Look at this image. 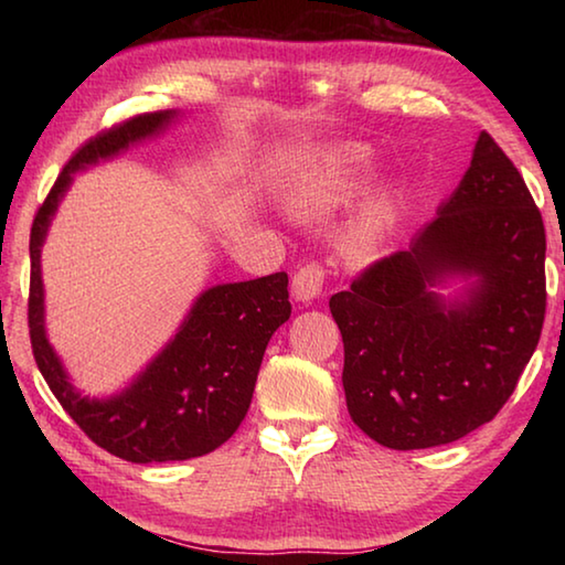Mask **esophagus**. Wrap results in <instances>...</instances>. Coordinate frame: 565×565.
Instances as JSON below:
<instances>
[{"label":"esophagus","mask_w":565,"mask_h":565,"mask_svg":"<svg viewBox=\"0 0 565 565\" xmlns=\"http://www.w3.org/2000/svg\"><path fill=\"white\" fill-rule=\"evenodd\" d=\"M323 279H327V271L319 264H306L299 271L294 274L291 281V294L296 301L311 303L323 289Z\"/></svg>","instance_id":"34e87169"}]
</instances>
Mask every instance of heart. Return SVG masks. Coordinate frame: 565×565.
Instances as JSON below:
<instances>
[{
  "label": "heart",
  "instance_id": "heart-1",
  "mask_svg": "<svg viewBox=\"0 0 565 565\" xmlns=\"http://www.w3.org/2000/svg\"><path fill=\"white\" fill-rule=\"evenodd\" d=\"M369 161L353 147H333L321 151L294 169L284 184L286 212L306 222L327 218L341 204L356 194ZM398 214V189L394 184H381L359 214L351 218L341 234V254L351 264H369L384 252L391 232H394Z\"/></svg>",
  "mask_w": 565,
  "mask_h": 565
}]
</instances>
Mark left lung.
<instances>
[{
	"mask_svg": "<svg viewBox=\"0 0 565 565\" xmlns=\"http://www.w3.org/2000/svg\"><path fill=\"white\" fill-rule=\"evenodd\" d=\"M543 264L541 212L481 131L461 184L406 252L331 296L353 424L396 451L451 444L489 424L539 347ZM451 280L465 289L438 295Z\"/></svg>",
	"mask_w": 565,
	"mask_h": 565,
	"instance_id": "left-lung-1",
	"label": "left lung"
}]
</instances>
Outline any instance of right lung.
<instances>
[{"label":"right lung","instance_id":"1","mask_svg":"<svg viewBox=\"0 0 565 565\" xmlns=\"http://www.w3.org/2000/svg\"><path fill=\"white\" fill-rule=\"evenodd\" d=\"M179 111L139 114L89 139L64 167L34 216L30 236V337L52 394L104 451L131 463L186 461L234 436L252 404L256 376L274 331L291 317L289 276L218 284L196 296L174 337L119 394L84 396L46 337L42 246L76 171L164 134Z\"/></svg>","mask_w":565,"mask_h":565}]
</instances>
